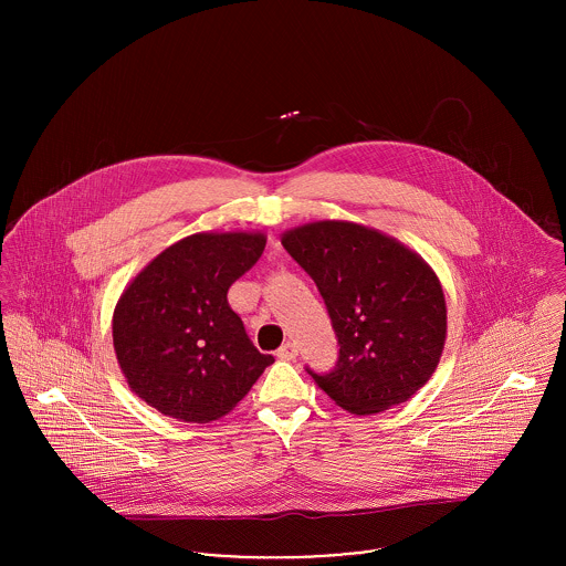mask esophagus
<instances>
[{"instance_id": "34e87169", "label": "esophagus", "mask_w": 566, "mask_h": 566, "mask_svg": "<svg viewBox=\"0 0 566 566\" xmlns=\"http://www.w3.org/2000/svg\"><path fill=\"white\" fill-rule=\"evenodd\" d=\"M296 355H298V346H296L294 342H285V344L276 350V357L283 359V361H292V359H296Z\"/></svg>"}]
</instances>
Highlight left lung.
I'll return each mask as SVG.
<instances>
[{"label": "left lung", "mask_w": 566, "mask_h": 566, "mask_svg": "<svg viewBox=\"0 0 566 566\" xmlns=\"http://www.w3.org/2000/svg\"><path fill=\"white\" fill-rule=\"evenodd\" d=\"M281 243L314 279L339 355L331 373L307 368L350 413H379L411 399L433 375L447 339V303L420 254L375 229L323 220Z\"/></svg>", "instance_id": "8db88e82"}]
</instances>
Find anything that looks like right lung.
Listing matches in <instances>:
<instances>
[{
	"instance_id": "add662e5",
	"label": "right lung",
	"mask_w": 566,
	"mask_h": 566,
	"mask_svg": "<svg viewBox=\"0 0 566 566\" xmlns=\"http://www.w3.org/2000/svg\"><path fill=\"white\" fill-rule=\"evenodd\" d=\"M263 248V233H196L130 281L113 314V346L139 399L182 422H209L248 395L274 357L254 348L227 294Z\"/></svg>"
}]
</instances>
